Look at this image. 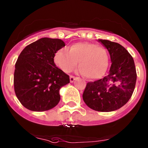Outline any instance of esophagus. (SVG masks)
Returning a JSON list of instances; mask_svg holds the SVG:
<instances>
[{"label": "esophagus", "instance_id": "esophagus-1", "mask_svg": "<svg viewBox=\"0 0 148 148\" xmlns=\"http://www.w3.org/2000/svg\"><path fill=\"white\" fill-rule=\"evenodd\" d=\"M69 79H70V82H73L74 80H76V79H77V77H74V76H72V75H70Z\"/></svg>", "mask_w": 148, "mask_h": 148}]
</instances>
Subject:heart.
<instances>
[{
  "label": "heart",
  "mask_w": 148,
  "mask_h": 148,
  "mask_svg": "<svg viewBox=\"0 0 148 148\" xmlns=\"http://www.w3.org/2000/svg\"><path fill=\"white\" fill-rule=\"evenodd\" d=\"M54 62L66 73L71 72L79 62V71L81 74L88 79H97L106 72L109 57L106 49L101 46L78 42L71 45L69 50L62 49L57 51Z\"/></svg>",
  "instance_id": "obj_1"
}]
</instances>
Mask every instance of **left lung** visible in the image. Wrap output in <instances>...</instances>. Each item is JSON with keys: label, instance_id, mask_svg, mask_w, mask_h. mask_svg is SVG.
I'll list each match as a JSON object with an SVG mask.
<instances>
[{"label": "left lung", "instance_id": "obj_1", "mask_svg": "<svg viewBox=\"0 0 148 148\" xmlns=\"http://www.w3.org/2000/svg\"><path fill=\"white\" fill-rule=\"evenodd\" d=\"M108 49L112 62L108 75L87 83L83 100L91 109L101 112L116 111L132 96L137 79L133 57L117 42L99 40Z\"/></svg>", "mask_w": 148, "mask_h": 148}]
</instances>
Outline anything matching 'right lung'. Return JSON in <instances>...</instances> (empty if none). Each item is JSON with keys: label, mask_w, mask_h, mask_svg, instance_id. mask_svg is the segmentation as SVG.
<instances>
[{"label": "right lung", "mask_w": 148, "mask_h": 148, "mask_svg": "<svg viewBox=\"0 0 148 148\" xmlns=\"http://www.w3.org/2000/svg\"><path fill=\"white\" fill-rule=\"evenodd\" d=\"M65 46L60 39L41 38L25 47L15 66L14 90L22 105L32 111L52 109L69 76L56 66L55 53Z\"/></svg>", "instance_id": "right-lung-1"}]
</instances>
